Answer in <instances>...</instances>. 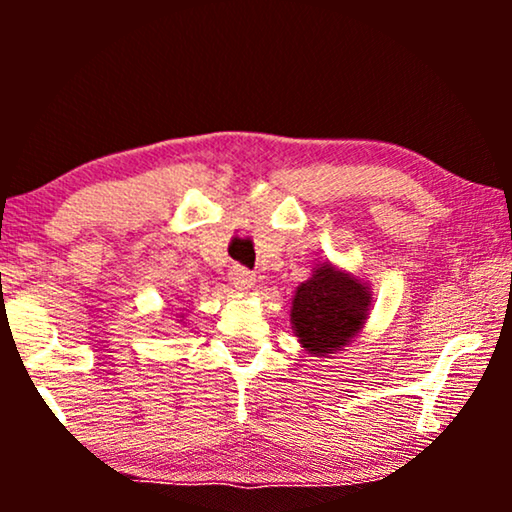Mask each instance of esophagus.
Returning a JSON list of instances; mask_svg holds the SVG:
<instances>
[{
    "mask_svg": "<svg viewBox=\"0 0 512 512\" xmlns=\"http://www.w3.org/2000/svg\"><path fill=\"white\" fill-rule=\"evenodd\" d=\"M230 282H233L235 289H251V284L256 282V275L244 265H233L230 268Z\"/></svg>",
    "mask_w": 512,
    "mask_h": 512,
    "instance_id": "1",
    "label": "esophagus"
}]
</instances>
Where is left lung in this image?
<instances>
[{"instance_id": "1", "label": "left lung", "mask_w": 512, "mask_h": 512, "mask_svg": "<svg viewBox=\"0 0 512 512\" xmlns=\"http://www.w3.org/2000/svg\"><path fill=\"white\" fill-rule=\"evenodd\" d=\"M366 312V289L354 277L324 265L298 289L291 321L303 347L324 356L349 342L361 328Z\"/></svg>"}]
</instances>
